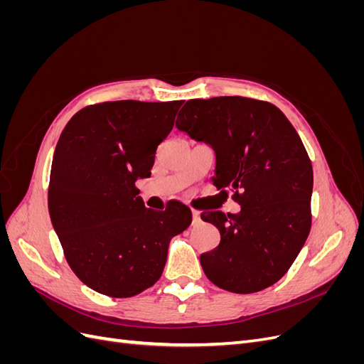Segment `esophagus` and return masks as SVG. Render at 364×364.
<instances>
[{
    "mask_svg": "<svg viewBox=\"0 0 364 364\" xmlns=\"http://www.w3.org/2000/svg\"><path fill=\"white\" fill-rule=\"evenodd\" d=\"M193 222H200V213L193 209Z\"/></svg>",
    "mask_w": 364,
    "mask_h": 364,
    "instance_id": "34e87169",
    "label": "esophagus"
}]
</instances>
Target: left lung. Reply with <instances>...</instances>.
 Here are the masks:
<instances>
[{"label": "left lung", "instance_id": "obj_1", "mask_svg": "<svg viewBox=\"0 0 364 364\" xmlns=\"http://www.w3.org/2000/svg\"><path fill=\"white\" fill-rule=\"evenodd\" d=\"M176 127L213 146L214 185L241 206L200 215L220 232V245L200 255L206 278L240 294L270 287L311 229L313 167L296 129L274 105L240 95L186 102Z\"/></svg>", "mask_w": 364, "mask_h": 364}]
</instances>
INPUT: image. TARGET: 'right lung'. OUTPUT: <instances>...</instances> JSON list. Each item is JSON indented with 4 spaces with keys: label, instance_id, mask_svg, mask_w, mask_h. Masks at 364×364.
<instances>
[{
    "label": "right lung",
    "instance_id": "right-lung-1",
    "mask_svg": "<svg viewBox=\"0 0 364 364\" xmlns=\"http://www.w3.org/2000/svg\"><path fill=\"white\" fill-rule=\"evenodd\" d=\"M182 103L91 105L60 134L50 173V218L71 270L98 293L130 297L151 287L170 240L191 225L188 206L171 200L165 211H153L135 186L150 176Z\"/></svg>",
    "mask_w": 364,
    "mask_h": 364
}]
</instances>
